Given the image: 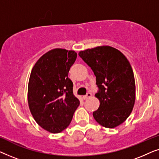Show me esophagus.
I'll use <instances>...</instances> for the list:
<instances>
[{
    "instance_id": "obj_1",
    "label": "esophagus",
    "mask_w": 159,
    "mask_h": 159,
    "mask_svg": "<svg viewBox=\"0 0 159 159\" xmlns=\"http://www.w3.org/2000/svg\"><path fill=\"white\" fill-rule=\"evenodd\" d=\"M91 96H92V94H91L90 93H88L85 95H84V96L82 97V98L84 100H87L88 98H90Z\"/></svg>"
}]
</instances>
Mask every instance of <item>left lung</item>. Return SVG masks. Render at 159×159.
<instances>
[{
	"mask_svg": "<svg viewBox=\"0 0 159 159\" xmlns=\"http://www.w3.org/2000/svg\"><path fill=\"white\" fill-rule=\"evenodd\" d=\"M79 56L96 77L95 96L101 103L93 113L95 121L107 128L120 125L131 114L135 101V82L129 61L110 46L87 49Z\"/></svg>",
	"mask_w": 159,
	"mask_h": 159,
	"instance_id": "8db88e82",
	"label": "left lung"
}]
</instances>
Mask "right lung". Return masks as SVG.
Returning <instances> with one entry per match:
<instances>
[{"label": "right lung", "instance_id": "right-lung-1", "mask_svg": "<svg viewBox=\"0 0 159 159\" xmlns=\"http://www.w3.org/2000/svg\"><path fill=\"white\" fill-rule=\"evenodd\" d=\"M77 56L74 51L51 50L32 69L28 84L30 110L36 122L51 133L66 129L80 105L68 77Z\"/></svg>", "mask_w": 159, "mask_h": 159}]
</instances>
